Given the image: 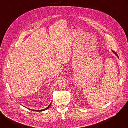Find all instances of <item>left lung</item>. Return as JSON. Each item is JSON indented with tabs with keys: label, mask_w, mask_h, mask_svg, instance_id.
Listing matches in <instances>:
<instances>
[{
	"label": "left lung",
	"mask_w": 128,
	"mask_h": 128,
	"mask_svg": "<svg viewBox=\"0 0 128 128\" xmlns=\"http://www.w3.org/2000/svg\"><path fill=\"white\" fill-rule=\"evenodd\" d=\"M112 52H114V54H116V56L118 57V54H116V53L115 52H114L113 50H112Z\"/></svg>",
	"instance_id": "1"
}]
</instances>
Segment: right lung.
<instances>
[{
    "label": "right lung",
    "instance_id": "obj_1",
    "mask_svg": "<svg viewBox=\"0 0 128 128\" xmlns=\"http://www.w3.org/2000/svg\"><path fill=\"white\" fill-rule=\"evenodd\" d=\"M51 103H50V104L46 108H44V109H42V110H34V109H29V108H28V109H31V110H33V111H35V112H43V111H44V110H46V109H48L50 107V105H51Z\"/></svg>",
    "mask_w": 128,
    "mask_h": 128
}]
</instances>
